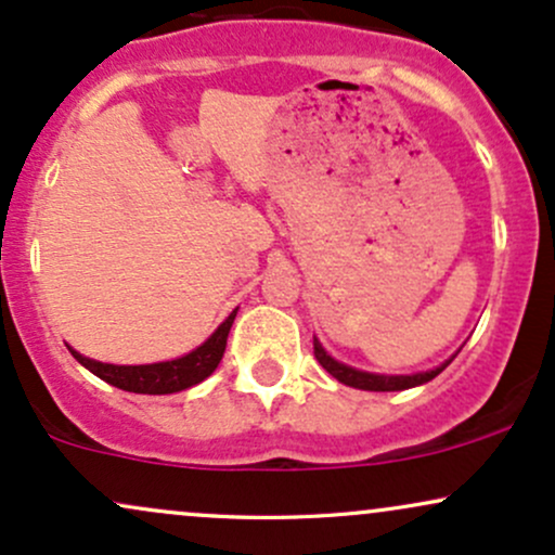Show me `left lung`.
<instances>
[{"label":"left lung","instance_id":"left-lung-1","mask_svg":"<svg viewBox=\"0 0 555 555\" xmlns=\"http://www.w3.org/2000/svg\"><path fill=\"white\" fill-rule=\"evenodd\" d=\"M313 354L315 360L321 362L323 367H326V373L334 375L336 380L344 386H354V388H362V391H404V388H412V386H420V384H428V380L436 378L438 373L443 371L449 362H443L441 367H436V371H428V373H415V375H375V373H362V371H354V367H347L341 365V362H336L331 354H326V349L318 344V339H313Z\"/></svg>","mask_w":555,"mask_h":555}]
</instances>
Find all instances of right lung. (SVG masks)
<instances>
[{
	"label": "right lung",
	"instance_id": "add662e5",
	"mask_svg": "<svg viewBox=\"0 0 555 555\" xmlns=\"http://www.w3.org/2000/svg\"><path fill=\"white\" fill-rule=\"evenodd\" d=\"M234 315H237V310H232V315L214 331L211 339L203 341L201 347L193 349L190 354H184L180 360L154 362V365H109V362H95L82 358L75 349H69V352H73V358L78 360L80 365H86L93 375H99L106 384L122 388V391L175 393L182 391V388L201 384V380H206L208 375L216 371V365L224 358L227 336L234 323Z\"/></svg>",
	"mask_w": 555,
	"mask_h": 555
}]
</instances>
